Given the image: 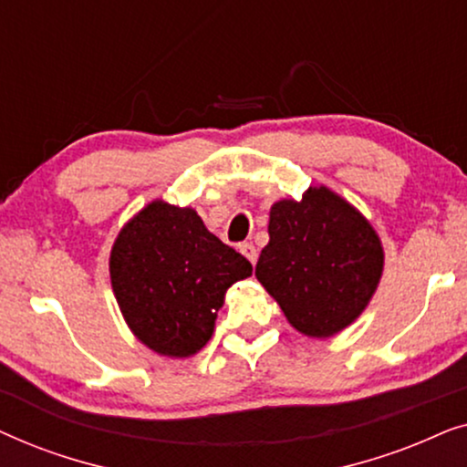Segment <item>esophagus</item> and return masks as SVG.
Here are the masks:
<instances>
[{
  "label": "esophagus",
  "instance_id": "1",
  "mask_svg": "<svg viewBox=\"0 0 467 467\" xmlns=\"http://www.w3.org/2000/svg\"><path fill=\"white\" fill-rule=\"evenodd\" d=\"M240 253L244 254V257L251 261V264L254 265L257 264V248H254L251 242H244V244H240Z\"/></svg>",
  "mask_w": 467,
  "mask_h": 467
}]
</instances>
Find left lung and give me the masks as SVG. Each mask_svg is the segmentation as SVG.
I'll return each mask as SVG.
<instances>
[{
	"label": "left lung",
	"instance_id": "left-lung-1",
	"mask_svg": "<svg viewBox=\"0 0 467 467\" xmlns=\"http://www.w3.org/2000/svg\"><path fill=\"white\" fill-rule=\"evenodd\" d=\"M270 242L254 276L286 321L308 337H331L353 325L374 297L385 251L369 221L327 187L302 200L272 203Z\"/></svg>",
	"mask_w": 467,
	"mask_h": 467
}]
</instances>
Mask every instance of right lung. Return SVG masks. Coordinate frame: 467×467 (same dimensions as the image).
<instances>
[{"instance_id": "1", "label": "right lung", "mask_w": 467, "mask_h": 467, "mask_svg": "<svg viewBox=\"0 0 467 467\" xmlns=\"http://www.w3.org/2000/svg\"><path fill=\"white\" fill-rule=\"evenodd\" d=\"M253 274L191 206L155 200L120 229L110 283L127 327L152 353L184 359L206 347L225 293Z\"/></svg>"}]
</instances>
